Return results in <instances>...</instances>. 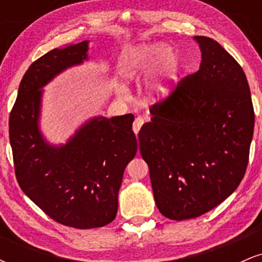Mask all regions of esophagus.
<instances>
[{
	"label": "esophagus",
	"mask_w": 262,
	"mask_h": 262,
	"mask_svg": "<svg viewBox=\"0 0 262 262\" xmlns=\"http://www.w3.org/2000/svg\"><path fill=\"white\" fill-rule=\"evenodd\" d=\"M144 122H145V119H144L143 117H137V118H135V121L133 123V130H134L135 134L139 133L141 125L144 124Z\"/></svg>",
	"instance_id": "esophagus-1"
}]
</instances>
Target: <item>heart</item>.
Listing matches in <instances>:
<instances>
[{"label":"heart","mask_w":262,"mask_h":262,"mask_svg":"<svg viewBox=\"0 0 262 262\" xmlns=\"http://www.w3.org/2000/svg\"><path fill=\"white\" fill-rule=\"evenodd\" d=\"M161 64L160 76L150 83L149 100H164L172 92L179 73V65L170 48L165 44L138 45L127 53L123 59L122 73L125 79L137 80L145 77Z\"/></svg>","instance_id":"1"}]
</instances>
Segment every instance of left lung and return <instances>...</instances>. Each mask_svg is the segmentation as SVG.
<instances>
[{
    "instance_id": "1",
    "label": "left lung",
    "mask_w": 262,
    "mask_h": 262,
    "mask_svg": "<svg viewBox=\"0 0 262 262\" xmlns=\"http://www.w3.org/2000/svg\"><path fill=\"white\" fill-rule=\"evenodd\" d=\"M200 70L152 104L139 132L155 203L172 221L200 217L221 204L245 175L255 114L248 80L212 38L196 35Z\"/></svg>"
}]
</instances>
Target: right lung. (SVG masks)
I'll use <instances>...</instances> for the list:
<instances>
[{
	"instance_id": "right-lung-1",
	"label": "right lung",
	"mask_w": 262,
	"mask_h": 262,
	"mask_svg": "<svg viewBox=\"0 0 262 262\" xmlns=\"http://www.w3.org/2000/svg\"><path fill=\"white\" fill-rule=\"evenodd\" d=\"M89 40L50 50L35 60L19 83L10 114L14 172L22 191L45 214L66 227H104L118 210V192L137 154L132 113L95 117L64 145H50L39 130L43 87L89 59Z\"/></svg>"
}]
</instances>
